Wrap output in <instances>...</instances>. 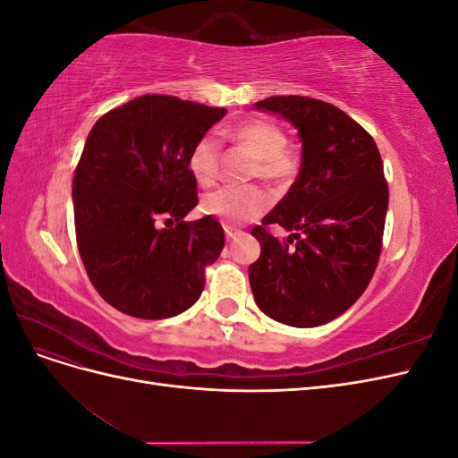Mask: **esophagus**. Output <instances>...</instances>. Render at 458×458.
<instances>
[{
	"label": "esophagus",
	"mask_w": 458,
	"mask_h": 458,
	"mask_svg": "<svg viewBox=\"0 0 458 458\" xmlns=\"http://www.w3.org/2000/svg\"><path fill=\"white\" fill-rule=\"evenodd\" d=\"M241 234H244L241 229H234V227H225V237H227V241H234V239H239Z\"/></svg>",
	"instance_id": "esophagus-1"
}]
</instances>
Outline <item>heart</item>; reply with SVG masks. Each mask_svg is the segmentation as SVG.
Returning a JSON list of instances; mask_svg holds the SVG:
<instances>
[{
  "label": "heart",
  "mask_w": 458,
  "mask_h": 458,
  "mask_svg": "<svg viewBox=\"0 0 458 458\" xmlns=\"http://www.w3.org/2000/svg\"><path fill=\"white\" fill-rule=\"evenodd\" d=\"M227 135L256 158L254 175L273 183H284L298 172L300 160L294 150L286 148V135L276 123L252 118L234 126ZM189 170L200 185L216 182L219 174V143L212 135L200 137L192 147ZM267 206V192L256 185L221 187L204 197L202 212L217 217L225 225H241L259 217Z\"/></svg>",
  "instance_id": "obj_1"
}]
</instances>
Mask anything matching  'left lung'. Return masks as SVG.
Listing matches in <instances>:
<instances>
[{
    "label": "left lung",
    "instance_id": "obj_1",
    "mask_svg": "<svg viewBox=\"0 0 458 458\" xmlns=\"http://www.w3.org/2000/svg\"><path fill=\"white\" fill-rule=\"evenodd\" d=\"M298 130L301 164L284 199L252 229L261 254L248 267L258 308L283 325L310 328L350 310L382 250L387 183L377 143L344 110L300 95L258 101ZM281 225L279 242L267 231Z\"/></svg>",
    "mask_w": 458,
    "mask_h": 458
}]
</instances>
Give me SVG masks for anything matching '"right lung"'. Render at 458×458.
I'll return each mask as SVG.
<instances>
[{
	"label": "right lung",
	"mask_w": 458,
	"mask_h": 458,
	"mask_svg": "<svg viewBox=\"0 0 458 458\" xmlns=\"http://www.w3.org/2000/svg\"><path fill=\"white\" fill-rule=\"evenodd\" d=\"M225 113L141 95L91 128L72 183L76 241L91 284L118 311L168 318L200 298L225 234L212 216L185 221L199 202L189 157Z\"/></svg>",
	"instance_id": "1"
}]
</instances>
